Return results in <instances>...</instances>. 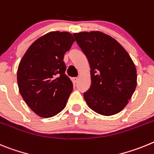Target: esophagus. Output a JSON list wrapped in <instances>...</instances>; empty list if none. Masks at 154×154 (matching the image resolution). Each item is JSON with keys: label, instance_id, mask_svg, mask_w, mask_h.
<instances>
[{"label": "esophagus", "instance_id": "34e87169", "mask_svg": "<svg viewBox=\"0 0 154 154\" xmlns=\"http://www.w3.org/2000/svg\"><path fill=\"white\" fill-rule=\"evenodd\" d=\"M72 81H73L74 84H76V83L78 81V77H73V78H72Z\"/></svg>", "mask_w": 154, "mask_h": 154}]
</instances>
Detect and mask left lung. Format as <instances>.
Here are the masks:
<instances>
[{
  "label": "left lung",
  "mask_w": 154,
  "mask_h": 154,
  "mask_svg": "<svg viewBox=\"0 0 154 154\" xmlns=\"http://www.w3.org/2000/svg\"><path fill=\"white\" fill-rule=\"evenodd\" d=\"M73 35L91 67V88L84 94L86 103L103 116L118 113L137 87L134 61L120 43L104 33L84 31Z\"/></svg>",
  "instance_id": "1"
}]
</instances>
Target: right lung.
Wrapping results in <instances>:
<instances>
[{"instance_id":"obj_1","label":"right lung","mask_w":154,"mask_h":154,"mask_svg":"<svg viewBox=\"0 0 154 154\" xmlns=\"http://www.w3.org/2000/svg\"><path fill=\"white\" fill-rule=\"evenodd\" d=\"M74 38L67 31H51L33 43L19 63V92L38 116L52 117L64 109L73 83L65 74L63 55Z\"/></svg>"}]
</instances>
